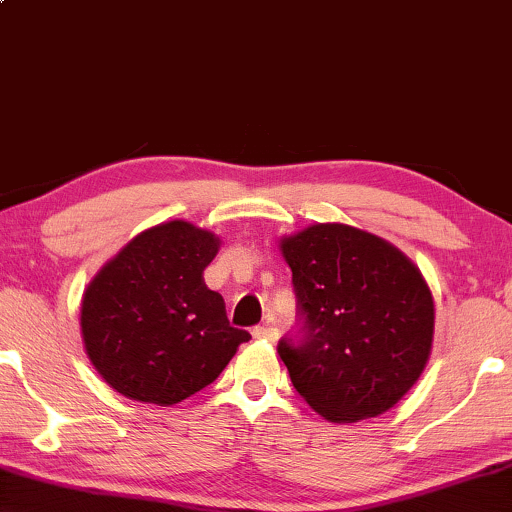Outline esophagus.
I'll use <instances>...</instances> for the list:
<instances>
[{
  "mask_svg": "<svg viewBox=\"0 0 512 512\" xmlns=\"http://www.w3.org/2000/svg\"><path fill=\"white\" fill-rule=\"evenodd\" d=\"M251 336H254V338H263V341H277L279 332H277V327L258 325V327L251 329Z\"/></svg>",
  "mask_w": 512,
  "mask_h": 512,
  "instance_id": "1",
  "label": "esophagus"
}]
</instances>
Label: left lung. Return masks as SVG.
<instances>
[{
	"instance_id": "left-lung-1",
	"label": "left lung",
	"mask_w": 512,
	"mask_h": 512,
	"mask_svg": "<svg viewBox=\"0 0 512 512\" xmlns=\"http://www.w3.org/2000/svg\"><path fill=\"white\" fill-rule=\"evenodd\" d=\"M300 329L277 352L295 391L329 421L391 410L419 380L435 304L407 256L375 235L316 224L281 240Z\"/></svg>"
}]
</instances>
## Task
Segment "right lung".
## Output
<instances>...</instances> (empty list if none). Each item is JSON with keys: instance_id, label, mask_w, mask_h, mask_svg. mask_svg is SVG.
Listing matches in <instances>:
<instances>
[{"instance_id": "obj_1", "label": "right lung", "mask_w": 512, "mask_h": 512, "mask_svg": "<svg viewBox=\"0 0 512 512\" xmlns=\"http://www.w3.org/2000/svg\"><path fill=\"white\" fill-rule=\"evenodd\" d=\"M219 240L187 222L153 226L96 274L82 300L86 355L109 387L176 405L224 371L249 332L203 281Z\"/></svg>"}]
</instances>
